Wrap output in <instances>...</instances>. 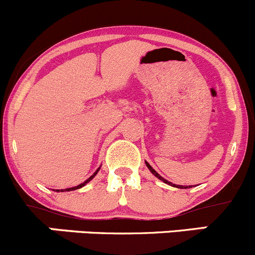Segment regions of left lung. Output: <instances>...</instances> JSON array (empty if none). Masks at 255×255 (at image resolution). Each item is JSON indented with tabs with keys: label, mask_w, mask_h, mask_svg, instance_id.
<instances>
[{
	"label": "left lung",
	"mask_w": 255,
	"mask_h": 255,
	"mask_svg": "<svg viewBox=\"0 0 255 255\" xmlns=\"http://www.w3.org/2000/svg\"><path fill=\"white\" fill-rule=\"evenodd\" d=\"M146 166H147V168H148V170H150V171H151V172H152V173H153V175H155V176H156V177H157V178H160V180H161V181H163V182H165V183H167V185H170V186H173V187H177V188H191V187H192V186H181V185H173V183L168 182V181H167V180H165V178H163V177H161V176H160V175H158V173H157V172H156V171H155V170H153V168H152V167H151V166H150V165H148V163H147V162H146Z\"/></svg>",
	"instance_id": "obj_1"
}]
</instances>
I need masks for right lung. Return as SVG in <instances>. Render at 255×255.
Listing matches in <instances>:
<instances>
[{"mask_svg":"<svg viewBox=\"0 0 255 255\" xmlns=\"http://www.w3.org/2000/svg\"><path fill=\"white\" fill-rule=\"evenodd\" d=\"M98 171H99V168H98V170L95 171V172H94V175H92V176H90V177L88 178L87 181H84V182H83V183H80V185H78L77 187H70V188H65V190H60V192H64V191H73V190H78V188L83 187V186H84L85 183H88V182H89V181H92L93 178H94V176L97 175V173H98ZM57 191H58V192H59V190H57Z\"/></svg>","mask_w":255,"mask_h":255,"instance_id":"right-lung-1","label":"right lung"}]
</instances>
